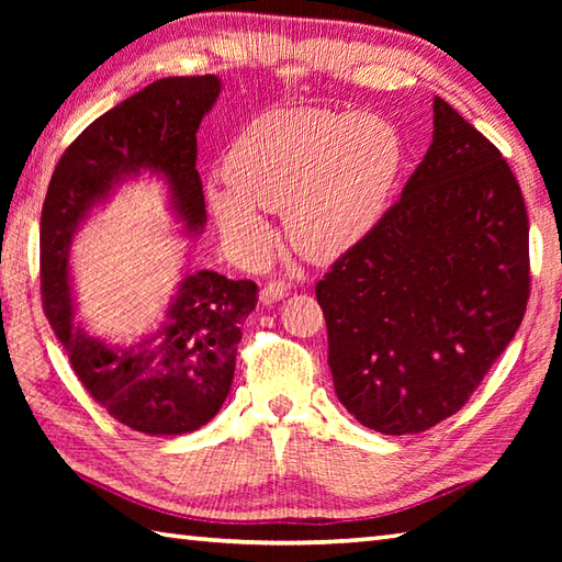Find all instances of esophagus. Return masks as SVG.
Listing matches in <instances>:
<instances>
[{
  "instance_id": "1",
  "label": "esophagus",
  "mask_w": 562,
  "mask_h": 562,
  "mask_svg": "<svg viewBox=\"0 0 562 562\" xmlns=\"http://www.w3.org/2000/svg\"><path fill=\"white\" fill-rule=\"evenodd\" d=\"M288 292H290L288 282L270 280V282H266V288L260 290V300H262V304H274V302H280L282 296H288Z\"/></svg>"
}]
</instances>
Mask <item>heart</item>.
Returning <instances> with one entry per match:
<instances>
[{"instance_id": "obj_1", "label": "heart", "mask_w": 562, "mask_h": 562, "mask_svg": "<svg viewBox=\"0 0 562 562\" xmlns=\"http://www.w3.org/2000/svg\"><path fill=\"white\" fill-rule=\"evenodd\" d=\"M401 166V139L376 115L274 111L256 117L224 157L229 186H210L220 229L266 254L262 210L282 212L292 246L312 260L348 254L379 224Z\"/></svg>"}]
</instances>
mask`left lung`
<instances>
[{
	"label": "left lung",
	"mask_w": 562,
	"mask_h": 562,
	"mask_svg": "<svg viewBox=\"0 0 562 562\" xmlns=\"http://www.w3.org/2000/svg\"><path fill=\"white\" fill-rule=\"evenodd\" d=\"M432 109V145L401 198L316 284L333 386L384 435L425 432L463 408L531 292L515 173L445 99Z\"/></svg>",
	"instance_id": "left-lung-1"
}]
</instances>
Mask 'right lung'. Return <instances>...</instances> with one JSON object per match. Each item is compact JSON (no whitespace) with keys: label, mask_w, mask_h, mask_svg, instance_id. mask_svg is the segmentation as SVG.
<instances>
[{"label":"right lung","mask_w":562,"mask_h":562,"mask_svg":"<svg viewBox=\"0 0 562 562\" xmlns=\"http://www.w3.org/2000/svg\"><path fill=\"white\" fill-rule=\"evenodd\" d=\"M222 91L214 75L166 77L97 117L59 157L41 214L43 312L89 396L117 423L147 435H183L210 423L232 389L241 326L258 302L254 280L186 274L166 324L137 348H111L75 326L67 254L77 224L113 186L161 173L173 210L200 232L207 220L195 169L198 127Z\"/></svg>","instance_id":"1"}]
</instances>
